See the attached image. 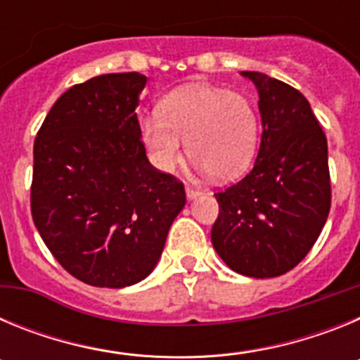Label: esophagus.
<instances>
[{
	"instance_id": "1",
	"label": "esophagus",
	"mask_w": 360,
	"mask_h": 360,
	"mask_svg": "<svg viewBox=\"0 0 360 360\" xmlns=\"http://www.w3.org/2000/svg\"><path fill=\"white\" fill-rule=\"evenodd\" d=\"M186 195H187V198L193 200L200 195V189H196V187H193V186H186Z\"/></svg>"
}]
</instances>
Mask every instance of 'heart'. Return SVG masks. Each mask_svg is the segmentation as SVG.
Instances as JSON below:
<instances>
[{"instance_id": "1", "label": "heart", "mask_w": 360, "mask_h": 360, "mask_svg": "<svg viewBox=\"0 0 360 360\" xmlns=\"http://www.w3.org/2000/svg\"><path fill=\"white\" fill-rule=\"evenodd\" d=\"M142 139L164 171L182 160V140L203 171L232 180L249 169L259 142V115L247 95L225 88L186 86L158 104V117L142 120Z\"/></svg>"}]
</instances>
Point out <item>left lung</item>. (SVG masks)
<instances>
[{
    "label": "left lung",
    "instance_id": "left-lung-1",
    "mask_svg": "<svg viewBox=\"0 0 360 360\" xmlns=\"http://www.w3.org/2000/svg\"><path fill=\"white\" fill-rule=\"evenodd\" d=\"M241 73L259 94L262 144L252 169L214 193L211 240L238 274L276 278L303 262L326 224L328 142L301 91L265 73Z\"/></svg>",
    "mask_w": 360,
    "mask_h": 360
}]
</instances>
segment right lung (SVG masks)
I'll return each mask as SVG.
<instances>
[{"instance_id": "obj_1", "label": "right lung", "mask_w": 360, "mask_h": 360, "mask_svg": "<svg viewBox=\"0 0 360 360\" xmlns=\"http://www.w3.org/2000/svg\"><path fill=\"white\" fill-rule=\"evenodd\" d=\"M146 82L129 72L73 84L34 141L32 219L59 265L91 287L144 279L186 205L184 184L146 157L135 113Z\"/></svg>"}]
</instances>
